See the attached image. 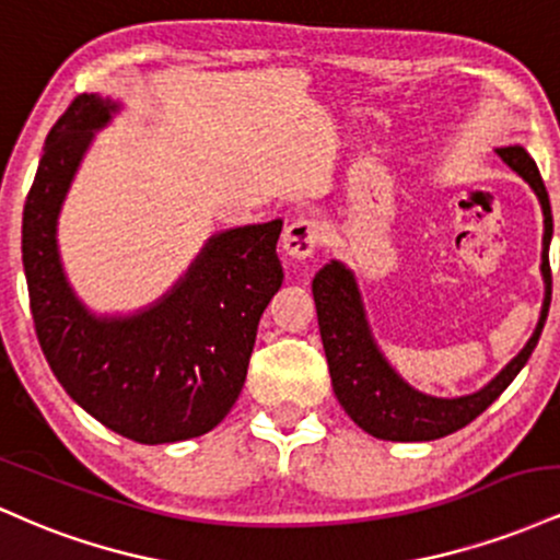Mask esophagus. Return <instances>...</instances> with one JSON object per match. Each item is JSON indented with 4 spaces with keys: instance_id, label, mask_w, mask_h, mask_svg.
<instances>
[{
    "instance_id": "34e87169",
    "label": "esophagus",
    "mask_w": 560,
    "mask_h": 560,
    "mask_svg": "<svg viewBox=\"0 0 560 560\" xmlns=\"http://www.w3.org/2000/svg\"><path fill=\"white\" fill-rule=\"evenodd\" d=\"M320 240H324V234H320V226L316 221L298 218V221H292L284 229V236H281V247H284V253L289 255V258L305 260V258H311V255L320 247Z\"/></svg>"
}]
</instances>
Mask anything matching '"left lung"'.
I'll list each match as a JSON object with an SVG mask.
<instances>
[{
  "instance_id": "obj_1",
  "label": "left lung",
  "mask_w": 560,
  "mask_h": 560,
  "mask_svg": "<svg viewBox=\"0 0 560 560\" xmlns=\"http://www.w3.org/2000/svg\"><path fill=\"white\" fill-rule=\"evenodd\" d=\"M498 155L511 165L524 182H529L537 191L539 205L545 213V236H542V276H545V302L542 316L532 339L526 347L513 358L511 363L500 371L498 376L487 384L485 389L474 395L455 397H429L421 392L410 389L387 361L378 355L374 339H371L369 324H365L361 294H358L355 279L347 271L342 262L331 260L324 266L313 279V300H316L320 342H324L326 361H329L331 387L334 395L352 421L363 432L378 436V440L392 442H427L440 440L466 423H471L479 413H485L490 405L503 395L508 384L516 378L524 363L529 361L532 350L539 342L545 318H548L550 292H552V273L548 260V247L552 236V213L548 189H545L542 176H539L535 160L526 155L524 147L511 144L498 150Z\"/></svg>"
}]
</instances>
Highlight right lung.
Returning a JSON list of instances; mask_svg holds the SVG:
<instances>
[{"label":"right lung","mask_w":560,"mask_h":560,"mask_svg":"<svg viewBox=\"0 0 560 560\" xmlns=\"http://www.w3.org/2000/svg\"><path fill=\"white\" fill-rule=\"evenodd\" d=\"M110 110L79 94L49 131L23 208V268L38 345L62 389L120 436L163 445L210 432L240 397L260 316L284 281L281 221L218 234L152 311L92 318L66 284L55 221L92 128Z\"/></svg>","instance_id":"add662e5"}]
</instances>
